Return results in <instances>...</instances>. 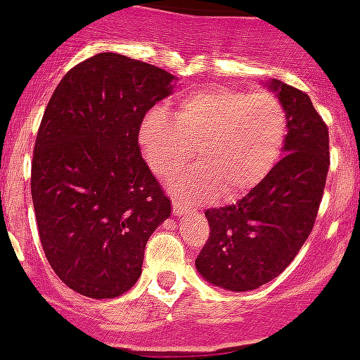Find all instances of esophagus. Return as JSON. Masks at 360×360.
Instances as JSON below:
<instances>
[{"label":"esophagus","mask_w":360,"mask_h":360,"mask_svg":"<svg viewBox=\"0 0 360 360\" xmlns=\"http://www.w3.org/2000/svg\"><path fill=\"white\" fill-rule=\"evenodd\" d=\"M173 212L176 216H186V214H189V209L186 207V205H184L182 202H176V200H174L173 202Z\"/></svg>","instance_id":"34e87169"}]
</instances>
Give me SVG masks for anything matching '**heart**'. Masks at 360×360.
<instances>
[{"instance_id": "b5f03b06", "label": "heart", "mask_w": 360, "mask_h": 360, "mask_svg": "<svg viewBox=\"0 0 360 360\" xmlns=\"http://www.w3.org/2000/svg\"><path fill=\"white\" fill-rule=\"evenodd\" d=\"M287 135V110L274 95L216 86L180 98L173 117L162 110L148 113L139 144L162 178L178 173L198 151L202 164L174 182L184 198H209L219 189L238 198L274 169Z\"/></svg>"}]
</instances>
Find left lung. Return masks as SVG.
I'll return each mask as SVG.
<instances>
[{"label": "left lung", "instance_id": "8db88e82", "mask_svg": "<svg viewBox=\"0 0 360 360\" xmlns=\"http://www.w3.org/2000/svg\"><path fill=\"white\" fill-rule=\"evenodd\" d=\"M265 86L288 115L283 158L236 203L205 211L211 234L195 262L229 292L256 290L290 265L316 224L330 167L328 128L310 97L278 79Z\"/></svg>", "mask_w": 360, "mask_h": 360}]
</instances>
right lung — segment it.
I'll return each instance as SVG.
<instances>
[{
	"label": "right lung",
	"instance_id": "add662e5",
	"mask_svg": "<svg viewBox=\"0 0 360 360\" xmlns=\"http://www.w3.org/2000/svg\"><path fill=\"white\" fill-rule=\"evenodd\" d=\"M174 84L165 70L103 52L70 70L44 110L30 180L37 231L53 272L86 297L128 292L171 216L139 131Z\"/></svg>",
	"mask_w": 360,
	"mask_h": 360
}]
</instances>
